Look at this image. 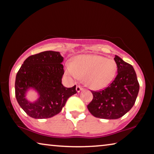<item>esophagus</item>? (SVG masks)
<instances>
[{"instance_id":"34e87169","label":"esophagus","mask_w":154,"mask_h":154,"mask_svg":"<svg viewBox=\"0 0 154 154\" xmlns=\"http://www.w3.org/2000/svg\"><path fill=\"white\" fill-rule=\"evenodd\" d=\"M83 90V88L82 87H81L80 85H77V87H76V90H77V92H79L81 90Z\"/></svg>"}]
</instances>
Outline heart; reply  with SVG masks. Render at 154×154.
<instances>
[{"label": "heart", "instance_id": "1", "mask_svg": "<svg viewBox=\"0 0 154 154\" xmlns=\"http://www.w3.org/2000/svg\"><path fill=\"white\" fill-rule=\"evenodd\" d=\"M118 66L113 59L98 55H81L68 64L66 73L74 79L82 77L83 82L92 89L106 87L116 77Z\"/></svg>", "mask_w": 154, "mask_h": 154}]
</instances>
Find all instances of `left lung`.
<instances>
[{
    "mask_svg": "<svg viewBox=\"0 0 154 154\" xmlns=\"http://www.w3.org/2000/svg\"><path fill=\"white\" fill-rule=\"evenodd\" d=\"M114 60L118 66V74L114 80L105 89L91 90L93 99L88 109L96 118H121L133 106L139 93V83L134 68L118 56Z\"/></svg>",
    "mask_w": 154,
    "mask_h": 154,
    "instance_id": "left-lung-1",
    "label": "left lung"
}]
</instances>
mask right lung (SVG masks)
Segmentation results:
<instances>
[{
  "label": "right lung",
  "mask_w": 154,
  "mask_h": 154,
  "mask_svg": "<svg viewBox=\"0 0 154 154\" xmlns=\"http://www.w3.org/2000/svg\"><path fill=\"white\" fill-rule=\"evenodd\" d=\"M63 57L58 51H45L25 60L16 75L15 92L17 103L27 115L35 119H45L62 111L68 98L77 93L76 85L62 84L64 73ZM38 91L40 98L32 103L25 98L28 88Z\"/></svg>",
  "instance_id": "add662e5"
}]
</instances>
